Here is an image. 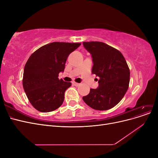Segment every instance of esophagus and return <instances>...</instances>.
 <instances>
[{"mask_svg":"<svg viewBox=\"0 0 158 158\" xmlns=\"http://www.w3.org/2000/svg\"><path fill=\"white\" fill-rule=\"evenodd\" d=\"M73 84L75 85V86H78V85H80V84H79V83L75 82H73Z\"/></svg>","mask_w":158,"mask_h":158,"instance_id":"esophagus-1","label":"esophagus"}]
</instances>
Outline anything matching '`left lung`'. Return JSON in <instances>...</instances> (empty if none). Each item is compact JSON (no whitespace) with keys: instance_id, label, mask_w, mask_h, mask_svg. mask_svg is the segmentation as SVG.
Instances as JSON below:
<instances>
[{"instance_id":"left-lung-1","label":"left lung","mask_w":158,"mask_h":158,"mask_svg":"<svg viewBox=\"0 0 158 158\" xmlns=\"http://www.w3.org/2000/svg\"><path fill=\"white\" fill-rule=\"evenodd\" d=\"M92 54L94 65L92 73L99 76V87L90 89L82 98L88 106L105 111L117 105L125 95L130 82V70L121 52L99 41L83 42Z\"/></svg>"}]
</instances>
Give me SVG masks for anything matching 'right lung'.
<instances>
[{"label":"right lung","instance_id":"right-lung-1","mask_svg":"<svg viewBox=\"0 0 158 158\" xmlns=\"http://www.w3.org/2000/svg\"><path fill=\"white\" fill-rule=\"evenodd\" d=\"M80 43L52 42L41 47L31 55L23 70L22 84L27 98L37 111H55L63 103L70 82L59 79L69 55Z\"/></svg>","mask_w":158,"mask_h":158}]
</instances>
